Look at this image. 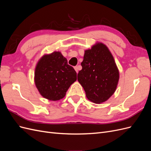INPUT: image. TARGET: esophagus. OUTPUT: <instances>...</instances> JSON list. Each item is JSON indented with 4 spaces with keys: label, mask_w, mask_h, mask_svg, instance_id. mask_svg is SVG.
<instances>
[{
    "label": "esophagus",
    "mask_w": 151,
    "mask_h": 151,
    "mask_svg": "<svg viewBox=\"0 0 151 151\" xmlns=\"http://www.w3.org/2000/svg\"><path fill=\"white\" fill-rule=\"evenodd\" d=\"M74 69H75V70L76 71L77 73H78V70H79V67H78V66L74 67Z\"/></svg>",
    "instance_id": "obj_1"
}]
</instances>
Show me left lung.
Here are the masks:
<instances>
[{"instance_id":"obj_1","label":"left lung","mask_w":151,"mask_h":151,"mask_svg":"<svg viewBox=\"0 0 151 151\" xmlns=\"http://www.w3.org/2000/svg\"><path fill=\"white\" fill-rule=\"evenodd\" d=\"M81 65L77 80L87 98L94 103L106 101L115 93L119 80V72L108 47L98 43L86 50Z\"/></svg>"}]
</instances>
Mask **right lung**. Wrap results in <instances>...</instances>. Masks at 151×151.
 <instances>
[{
  "label": "right lung",
  "instance_id": "1",
  "mask_svg": "<svg viewBox=\"0 0 151 151\" xmlns=\"http://www.w3.org/2000/svg\"><path fill=\"white\" fill-rule=\"evenodd\" d=\"M77 80L74 68L59 52L45 55L35 68V83L41 95L52 101L62 99Z\"/></svg>",
  "mask_w": 151,
  "mask_h": 151
}]
</instances>
